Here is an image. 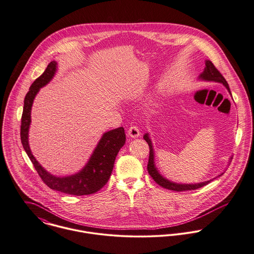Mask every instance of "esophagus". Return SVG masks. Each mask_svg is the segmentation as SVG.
Returning <instances> with one entry per match:
<instances>
[{
    "mask_svg": "<svg viewBox=\"0 0 254 254\" xmlns=\"http://www.w3.org/2000/svg\"><path fill=\"white\" fill-rule=\"evenodd\" d=\"M127 134H128V137L132 138H138V136L140 135V132L138 130L137 126H131L129 128V130L127 131Z\"/></svg>",
    "mask_w": 254,
    "mask_h": 254,
    "instance_id": "1",
    "label": "esophagus"
}]
</instances>
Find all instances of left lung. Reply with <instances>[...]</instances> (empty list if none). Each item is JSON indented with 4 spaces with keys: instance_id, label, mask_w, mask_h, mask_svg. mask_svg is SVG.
I'll return each mask as SVG.
<instances>
[{
    "instance_id": "8db88e82",
    "label": "left lung",
    "mask_w": 254,
    "mask_h": 254,
    "mask_svg": "<svg viewBox=\"0 0 254 254\" xmlns=\"http://www.w3.org/2000/svg\"><path fill=\"white\" fill-rule=\"evenodd\" d=\"M206 67L203 70V72H201L198 76L199 80L202 81H211V82H217V83H221L225 86V88L228 90V92L232 96L231 94L230 88L229 85L227 83V81L225 80V78L223 77V75L217 70V69L214 67V65L209 61V60H206L205 61ZM143 138L144 140L148 143L149 146V159H148V164H147V171L148 174L151 176V178L154 180V182L157 185H160L163 188L169 189V190H174V191H185V190H194L197 188H200L204 185H208L212 180L221 177L223 173H221L220 175H218L217 177L209 180V181H206V182H202V183H198V184H179V183H175L172 182L170 180H168L167 178L163 177L159 170L157 169L156 165H155V152H154V147L151 141V138L149 136V133H145L143 135ZM232 157H230L229 162H230Z\"/></svg>"
}]
</instances>
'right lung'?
<instances>
[{"label":"right lung","mask_w":254,"mask_h":254,"mask_svg":"<svg viewBox=\"0 0 254 254\" xmlns=\"http://www.w3.org/2000/svg\"><path fill=\"white\" fill-rule=\"evenodd\" d=\"M56 71L57 62L52 61L48 64L44 73L32 83L25 96L20 129L21 142L36 171L49 188L69 195H89L99 191L108 183L114 169L116 155L126 140L124 128L119 127L104 133L93 150L90 158L77 173L66 177H57L47 172L32 154L29 145V129L34 100L40 89L50 82Z\"/></svg>","instance_id":"1"}]
</instances>
